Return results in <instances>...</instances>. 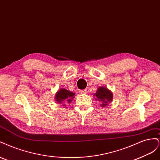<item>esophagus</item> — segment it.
I'll return each mask as SVG.
<instances>
[{
  "instance_id": "34e87169",
  "label": "esophagus",
  "mask_w": 160,
  "mask_h": 160,
  "mask_svg": "<svg viewBox=\"0 0 160 160\" xmlns=\"http://www.w3.org/2000/svg\"><path fill=\"white\" fill-rule=\"evenodd\" d=\"M80 93L81 94H86L87 93V90L86 89H83L80 91Z\"/></svg>"
}]
</instances>
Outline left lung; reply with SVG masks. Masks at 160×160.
Here are the masks:
<instances>
[{"label":"left lung","instance_id":"8db88e82","mask_svg":"<svg viewBox=\"0 0 160 160\" xmlns=\"http://www.w3.org/2000/svg\"><path fill=\"white\" fill-rule=\"evenodd\" d=\"M94 96L96 97L95 100L101 101V107L107 106L109 103L112 102L113 100V93L111 91L104 87H99L94 94Z\"/></svg>","mask_w":160,"mask_h":160}]
</instances>
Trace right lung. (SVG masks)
<instances>
[{"label": "right lung", "instance_id": "obj_1", "mask_svg": "<svg viewBox=\"0 0 160 160\" xmlns=\"http://www.w3.org/2000/svg\"><path fill=\"white\" fill-rule=\"evenodd\" d=\"M74 93L62 88L57 92L55 98L58 103L64 104V103H70L74 98Z\"/></svg>", "mask_w": 160, "mask_h": 160}]
</instances>
